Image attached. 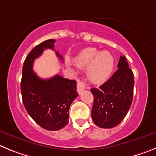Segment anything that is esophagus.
Segmentation results:
<instances>
[{
    "label": "esophagus",
    "instance_id": "obj_1",
    "mask_svg": "<svg viewBox=\"0 0 156 156\" xmlns=\"http://www.w3.org/2000/svg\"><path fill=\"white\" fill-rule=\"evenodd\" d=\"M86 89V84L82 81H78V85H77V91L78 93H81L84 89Z\"/></svg>",
    "mask_w": 156,
    "mask_h": 156
}]
</instances>
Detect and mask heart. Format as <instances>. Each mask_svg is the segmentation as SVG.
Returning <instances> with one entry per match:
<instances>
[{
  "label": "heart",
  "instance_id": "b5f03b06",
  "mask_svg": "<svg viewBox=\"0 0 156 156\" xmlns=\"http://www.w3.org/2000/svg\"><path fill=\"white\" fill-rule=\"evenodd\" d=\"M76 63L81 67H89L87 74L90 82L101 84L111 76L115 60L109 52H100L97 48H88L82 51L77 57Z\"/></svg>",
  "mask_w": 156,
  "mask_h": 156
}]
</instances>
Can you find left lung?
Segmentation results:
<instances>
[{"label": "left lung", "instance_id": "obj_1", "mask_svg": "<svg viewBox=\"0 0 156 156\" xmlns=\"http://www.w3.org/2000/svg\"><path fill=\"white\" fill-rule=\"evenodd\" d=\"M118 70L102 86L91 89L94 97L92 119L101 128H113L122 121L133 101V73L126 58L120 56Z\"/></svg>", "mask_w": 156, "mask_h": 156}]
</instances>
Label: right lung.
I'll list each match as a JSON object with an SVG mask.
<instances>
[{
  "label": "right lung",
  "mask_w": 156,
  "mask_h": 156,
  "mask_svg": "<svg viewBox=\"0 0 156 156\" xmlns=\"http://www.w3.org/2000/svg\"><path fill=\"white\" fill-rule=\"evenodd\" d=\"M53 39L44 41L31 50L23 67L21 93L26 110L40 126L59 130L68 123L69 108L78 97L75 80L56 74L48 79L40 78L33 70L34 62L46 48L54 50ZM63 59L62 55L55 52Z\"/></svg>",
  "instance_id": "right-lung-1"
}]
</instances>
